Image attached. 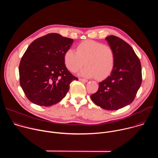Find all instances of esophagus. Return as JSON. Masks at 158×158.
I'll list each match as a JSON object with an SVG mask.
<instances>
[{
	"instance_id": "34e87169",
	"label": "esophagus",
	"mask_w": 158,
	"mask_h": 158,
	"mask_svg": "<svg viewBox=\"0 0 158 158\" xmlns=\"http://www.w3.org/2000/svg\"><path fill=\"white\" fill-rule=\"evenodd\" d=\"M79 80L80 81H81V82H87V81H88L87 79H81V78H79Z\"/></svg>"
}]
</instances>
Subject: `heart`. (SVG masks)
I'll list each match as a JSON object with an SVG mask.
<instances>
[{
    "mask_svg": "<svg viewBox=\"0 0 158 158\" xmlns=\"http://www.w3.org/2000/svg\"><path fill=\"white\" fill-rule=\"evenodd\" d=\"M115 54L110 46L94 40H84L79 44L76 51L69 49L64 54V61L70 71L75 73L84 64L79 71L82 77H96L98 80L107 77L114 69Z\"/></svg>",
    "mask_w": 158,
    "mask_h": 158,
    "instance_id": "obj_1",
    "label": "heart"
}]
</instances>
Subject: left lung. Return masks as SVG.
<instances>
[{
  "label": "left lung",
  "instance_id": "obj_1",
  "mask_svg": "<svg viewBox=\"0 0 158 158\" xmlns=\"http://www.w3.org/2000/svg\"><path fill=\"white\" fill-rule=\"evenodd\" d=\"M105 39L114 52L115 64L110 75L99 83L98 91L91 98L102 109L114 110L134 101L142 82L141 65L127 42L114 35Z\"/></svg>",
  "mask_w": 158,
  "mask_h": 158
}]
</instances>
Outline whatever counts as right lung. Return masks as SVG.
<instances>
[{"label":"right lung","instance_id":"right-lung-1","mask_svg":"<svg viewBox=\"0 0 158 158\" xmlns=\"http://www.w3.org/2000/svg\"><path fill=\"white\" fill-rule=\"evenodd\" d=\"M73 39L52 33L34 40L22 56L19 67L20 84L32 103L48 107L67 94L70 84L78 79L67 70L64 54Z\"/></svg>","mask_w":158,"mask_h":158}]
</instances>
